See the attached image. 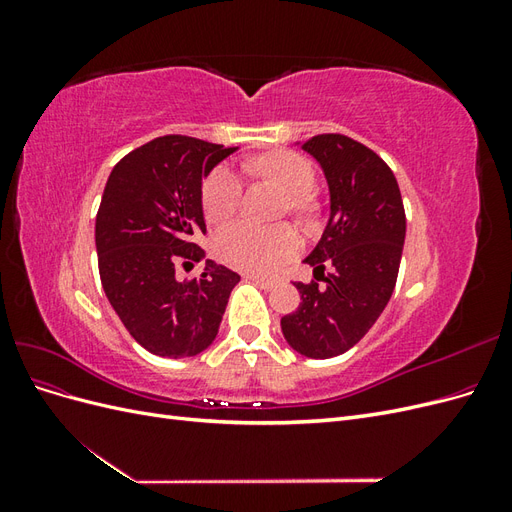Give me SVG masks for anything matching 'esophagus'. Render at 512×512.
I'll use <instances>...</instances> for the list:
<instances>
[{"label": "esophagus", "mask_w": 512, "mask_h": 512, "mask_svg": "<svg viewBox=\"0 0 512 512\" xmlns=\"http://www.w3.org/2000/svg\"><path fill=\"white\" fill-rule=\"evenodd\" d=\"M247 277H250V280H252L256 286L265 288V290H271V288H275L277 284H280V282L275 280V277H260V275H247Z\"/></svg>", "instance_id": "1"}]
</instances>
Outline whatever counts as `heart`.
Instances as JSON below:
<instances>
[{"label": "heart", "mask_w": 512, "mask_h": 512, "mask_svg": "<svg viewBox=\"0 0 512 512\" xmlns=\"http://www.w3.org/2000/svg\"><path fill=\"white\" fill-rule=\"evenodd\" d=\"M252 168L273 179L288 194L286 205L294 215L307 211V192L314 185V166L294 151L277 149L262 153ZM243 196V181L235 168L218 166L203 181L200 205L211 224H222L237 213ZM213 250L228 267L247 273H271L297 250V237L288 226L260 228L250 222L224 226L213 239Z\"/></svg>", "instance_id": "1"}]
</instances>
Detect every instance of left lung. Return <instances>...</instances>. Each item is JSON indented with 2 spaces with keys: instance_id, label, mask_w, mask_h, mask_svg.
<instances>
[{
  "instance_id": "left-lung-1",
  "label": "left lung",
  "mask_w": 512,
  "mask_h": 512,
  "mask_svg": "<svg viewBox=\"0 0 512 512\" xmlns=\"http://www.w3.org/2000/svg\"><path fill=\"white\" fill-rule=\"evenodd\" d=\"M301 147L324 170L331 215L305 258L316 280L294 282L301 303L282 318V333L299 354L331 359L359 344L389 303L404 250L406 211L393 170L363 143L344 134H318Z\"/></svg>"
}]
</instances>
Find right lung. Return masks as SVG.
<instances>
[{"mask_svg":"<svg viewBox=\"0 0 512 512\" xmlns=\"http://www.w3.org/2000/svg\"><path fill=\"white\" fill-rule=\"evenodd\" d=\"M237 147L166 134L123 156L106 181L96 215L102 288L123 327L145 350L168 359L213 344L241 277L213 260L192 280L175 267L205 256L203 179Z\"/></svg>","mask_w":512,"mask_h":512,"instance_id":"1","label":"right lung"}]
</instances>
